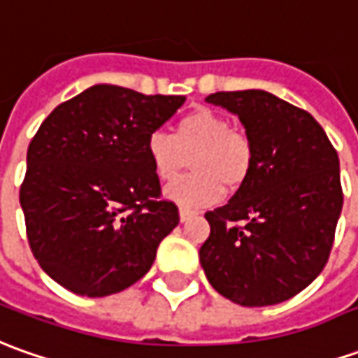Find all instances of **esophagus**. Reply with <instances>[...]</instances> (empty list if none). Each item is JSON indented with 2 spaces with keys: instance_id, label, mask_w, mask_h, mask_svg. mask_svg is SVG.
I'll use <instances>...</instances> for the list:
<instances>
[{
  "instance_id": "1",
  "label": "esophagus",
  "mask_w": 358,
  "mask_h": 358,
  "mask_svg": "<svg viewBox=\"0 0 358 358\" xmlns=\"http://www.w3.org/2000/svg\"><path fill=\"white\" fill-rule=\"evenodd\" d=\"M194 215H198V211L186 210V208H180V221H188V220H192Z\"/></svg>"
}]
</instances>
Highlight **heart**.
I'll return each instance as SVG.
<instances>
[{"label":"heart","instance_id":"1","mask_svg":"<svg viewBox=\"0 0 358 358\" xmlns=\"http://www.w3.org/2000/svg\"><path fill=\"white\" fill-rule=\"evenodd\" d=\"M145 152L160 182H172L192 160V174L166 188V198L184 208L217 203L225 188L239 189L252 170V143L231 129L227 119L208 108H196L178 119L174 135L148 133Z\"/></svg>","mask_w":358,"mask_h":358}]
</instances>
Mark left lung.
I'll return each instance as SVG.
<instances>
[{"mask_svg": "<svg viewBox=\"0 0 358 358\" xmlns=\"http://www.w3.org/2000/svg\"><path fill=\"white\" fill-rule=\"evenodd\" d=\"M208 103L235 113L252 143V170L235 196L208 211L199 249L210 284L247 308L290 300L331 252L341 215L339 157L303 109L264 90L217 92Z\"/></svg>", "mask_w": 358, "mask_h": 358, "instance_id": "left-lung-1", "label": "left lung"}]
</instances>
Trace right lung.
<instances>
[{
	"instance_id": "add662e5",
	"label": "right lung",
	"mask_w": 358,
	"mask_h": 358,
	"mask_svg": "<svg viewBox=\"0 0 358 358\" xmlns=\"http://www.w3.org/2000/svg\"><path fill=\"white\" fill-rule=\"evenodd\" d=\"M184 101L97 84L38 127L19 201L36 262L66 290L101 298L150 271L180 215L160 199L145 141Z\"/></svg>"
}]
</instances>
